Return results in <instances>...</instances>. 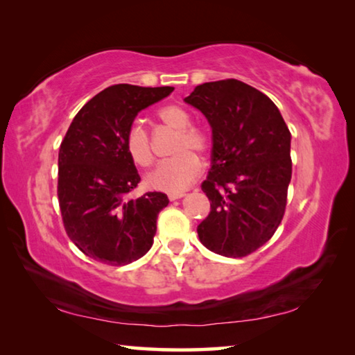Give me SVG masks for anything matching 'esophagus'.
I'll return each mask as SVG.
<instances>
[{
	"label": "esophagus",
	"mask_w": 355,
	"mask_h": 355,
	"mask_svg": "<svg viewBox=\"0 0 355 355\" xmlns=\"http://www.w3.org/2000/svg\"><path fill=\"white\" fill-rule=\"evenodd\" d=\"M184 196V192H169L167 197H169V200H177V199H182Z\"/></svg>",
	"instance_id": "1"
}]
</instances>
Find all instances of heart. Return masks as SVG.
Segmentation results:
<instances>
[{
	"label": "heart",
	"mask_w": 355,
	"mask_h": 355,
	"mask_svg": "<svg viewBox=\"0 0 355 355\" xmlns=\"http://www.w3.org/2000/svg\"><path fill=\"white\" fill-rule=\"evenodd\" d=\"M156 117L166 127L177 131L171 159H166L147 177L150 188L164 192H182L200 175L202 163L194 155H207L211 148V135L200 125L191 123V114L178 105H166L156 111ZM125 150L137 167L147 169L155 163L152 137L139 123H133L125 135Z\"/></svg>",
	"instance_id": "obj_1"
}]
</instances>
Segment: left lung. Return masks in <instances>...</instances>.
Here are the masks:
<instances>
[{
	"mask_svg": "<svg viewBox=\"0 0 355 355\" xmlns=\"http://www.w3.org/2000/svg\"><path fill=\"white\" fill-rule=\"evenodd\" d=\"M184 101L202 111L213 130V166L202 183L211 211L197 227L200 243L224 257L249 255L284 219L290 130L271 98L233 78L203 83Z\"/></svg>",
	"mask_w": 355,
	"mask_h": 355,
	"instance_id": "left-lung-1",
	"label": "left lung"
}]
</instances>
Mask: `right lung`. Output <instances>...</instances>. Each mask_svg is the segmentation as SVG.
Segmentation results:
<instances>
[{
    "mask_svg": "<svg viewBox=\"0 0 355 355\" xmlns=\"http://www.w3.org/2000/svg\"><path fill=\"white\" fill-rule=\"evenodd\" d=\"M172 91L106 87L78 111L64 136L58 158L62 224L71 243L95 261L123 266L152 248L156 219L169 199L163 192L128 199L141 177L123 141L137 112Z\"/></svg>",
    "mask_w": 355,
    "mask_h": 355,
    "instance_id": "right-lung-1",
    "label": "right lung"
}]
</instances>
